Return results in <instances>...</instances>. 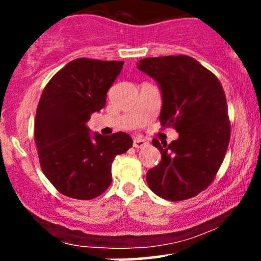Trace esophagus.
Here are the masks:
<instances>
[{
    "label": "esophagus",
    "mask_w": 261,
    "mask_h": 261,
    "mask_svg": "<svg viewBox=\"0 0 261 261\" xmlns=\"http://www.w3.org/2000/svg\"><path fill=\"white\" fill-rule=\"evenodd\" d=\"M147 145H148L147 141L141 139V137H136V139L134 140V147H136V148H142Z\"/></svg>",
    "instance_id": "esophagus-1"
}]
</instances>
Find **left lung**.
Here are the masks:
<instances>
[{
    "label": "left lung",
    "instance_id": "left-lung-1",
    "mask_svg": "<svg viewBox=\"0 0 261 261\" xmlns=\"http://www.w3.org/2000/svg\"><path fill=\"white\" fill-rule=\"evenodd\" d=\"M140 71L160 85V121L179 134L169 145L153 139L162 161L146 175L155 195L170 201L196 196L214 181L228 148L230 124L220 81L187 55L140 60Z\"/></svg>",
    "mask_w": 261,
    "mask_h": 261
}]
</instances>
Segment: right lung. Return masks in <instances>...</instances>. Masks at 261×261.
Returning <instances> with one entry per match:
<instances>
[{
  "label": "right lung",
  "mask_w": 261,
  "mask_h": 261,
  "mask_svg": "<svg viewBox=\"0 0 261 261\" xmlns=\"http://www.w3.org/2000/svg\"><path fill=\"white\" fill-rule=\"evenodd\" d=\"M124 61L76 59L45 86L34 137L43 173L65 196L91 200L112 184V163L133 146L125 133L94 134L87 121L106 107L107 92Z\"/></svg>",
  "instance_id": "right-lung-1"
}]
</instances>
